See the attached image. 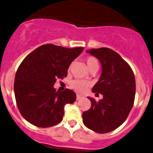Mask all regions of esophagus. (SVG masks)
Returning a JSON list of instances; mask_svg holds the SVG:
<instances>
[{"label":"esophagus","mask_w":153,"mask_h":153,"mask_svg":"<svg viewBox=\"0 0 153 153\" xmlns=\"http://www.w3.org/2000/svg\"><path fill=\"white\" fill-rule=\"evenodd\" d=\"M76 97H77V100H80V99H82L83 97L81 96V95H79V94H77Z\"/></svg>","instance_id":"1"}]
</instances>
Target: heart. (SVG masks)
<instances>
[{
  "mask_svg": "<svg viewBox=\"0 0 153 153\" xmlns=\"http://www.w3.org/2000/svg\"><path fill=\"white\" fill-rule=\"evenodd\" d=\"M86 64L87 66L88 69H91L93 67H98L99 66V64H98V60H97L95 57L89 56L86 59ZM90 83L89 82H87L84 80H74L73 82L71 83L70 86L73 88L74 90H75L79 93H84L86 92L88 88L90 87Z\"/></svg>",
  "mask_w": 153,
  "mask_h": 153,
  "instance_id": "obj_1",
  "label": "heart"
}]
</instances>
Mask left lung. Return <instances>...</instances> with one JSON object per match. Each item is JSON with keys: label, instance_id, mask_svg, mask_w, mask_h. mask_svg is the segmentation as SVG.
Masks as SVG:
<instances>
[{"label": "left lung", "instance_id": "1", "mask_svg": "<svg viewBox=\"0 0 153 153\" xmlns=\"http://www.w3.org/2000/svg\"><path fill=\"white\" fill-rule=\"evenodd\" d=\"M86 52L97 58L102 65V74L93 93H101L103 98L96 102L88 97L91 107L83 113V122L93 131L109 133L125 122L133 107L134 74L128 63L110 48H93Z\"/></svg>", "mask_w": 153, "mask_h": 153}]
</instances>
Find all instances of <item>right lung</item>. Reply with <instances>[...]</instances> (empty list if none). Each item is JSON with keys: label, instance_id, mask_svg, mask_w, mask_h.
Listing matches in <instances>:
<instances>
[{"label": "right lung", "instance_id": "right-lung-1", "mask_svg": "<svg viewBox=\"0 0 153 153\" xmlns=\"http://www.w3.org/2000/svg\"><path fill=\"white\" fill-rule=\"evenodd\" d=\"M83 47L65 48L45 44L28 54L15 78V96L22 116L32 125L47 128L60 123L64 108L76 100L73 90L56 91L57 79L67 76L70 65Z\"/></svg>", "mask_w": 153, "mask_h": 153}]
</instances>
